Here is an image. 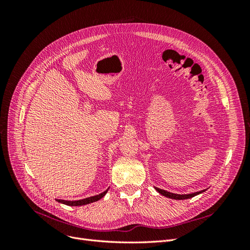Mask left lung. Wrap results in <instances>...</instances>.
<instances>
[{"instance_id":"1","label":"left lung","mask_w":250,"mask_h":250,"mask_svg":"<svg viewBox=\"0 0 250 250\" xmlns=\"http://www.w3.org/2000/svg\"><path fill=\"white\" fill-rule=\"evenodd\" d=\"M154 188H155V190H156L158 193H160L161 195L165 196V197H168V198H171V199H175V200H184V199L192 198V197H194V196L199 195V194H201V193H203L204 191H206V190H202V191L191 193V194H175V193H171V192H168V191L162 190V188H156V187H154Z\"/></svg>"}]
</instances>
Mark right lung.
Listing matches in <instances>:
<instances>
[{"mask_svg":"<svg viewBox=\"0 0 250 250\" xmlns=\"http://www.w3.org/2000/svg\"><path fill=\"white\" fill-rule=\"evenodd\" d=\"M108 188L106 191H104L103 193L99 194V195H96V196H92V197H87L84 199H80V200H62V199H56L58 202L60 203H63L65 206H70V207H80V206H85V204L88 203H92L95 201L100 200L102 197H104L105 194L107 193Z\"/></svg>","mask_w":250,"mask_h":250,"instance_id":"obj_1","label":"right lung"}]
</instances>
